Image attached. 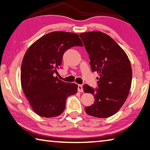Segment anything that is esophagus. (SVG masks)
<instances>
[{"instance_id":"1","label":"esophagus","mask_w":150,"mask_h":150,"mask_svg":"<svg viewBox=\"0 0 150 150\" xmlns=\"http://www.w3.org/2000/svg\"><path fill=\"white\" fill-rule=\"evenodd\" d=\"M78 91L79 92H83V86L81 85H78Z\"/></svg>"}]
</instances>
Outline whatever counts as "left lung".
<instances>
[{
	"label": "left lung",
	"instance_id": "8db88e82",
	"mask_svg": "<svg viewBox=\"0 0 150 150\" xmlns=\"http://www.w3.org/2000/svg\"><path fill=\"white\" fill-rule=\"evenodd\" d=\"M89 55L92 71L99 73L97 88L83 85L84 92L94 95L95 103L85 108L88 115L108 118L120 110L128 95L132 71L124 51L115 40L101 32L79 35Z\"/></svg>",
	"mask_w": 150,
	"mask_h": 150
}]
</instances>
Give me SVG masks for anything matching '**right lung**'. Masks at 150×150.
<instances>
[{"label": "right lung", "mask_w": 150, "mask_h": 150, "mask_svg": "<svg viewBox=\"0 0 150 150\" xmlns=\"http://www.w3.org/2000/svg\"><path fill=\"white\" fill-rule=\"evenodd\" d=\"M83 46L77 34L53 32L43 35L26 51L21 66V85L25 96L37 115L55 117L65 108L68 96L77 93V85L55 77L64 53Z\"/></svg>", "instance_id": "right-lung-1"}]
</instances>
